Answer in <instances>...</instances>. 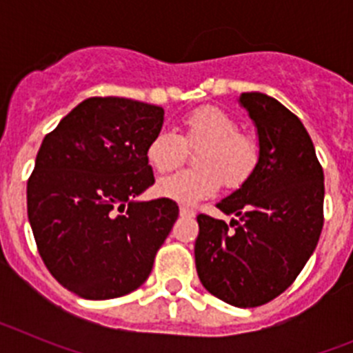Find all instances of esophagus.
I'll list each match as a JSON object with an SVG mask.
<instances>
[{"label":"esophagus","mask_w":353,"mask_h":353,"mask_svg":"<svg viewBox=\"0 0 353 353\" xmlns=\"http://www.w3.org/2000/svg\"><path fill=\"white\" fill-rule=\"evenodd\" d=\"M194 214L196 212L192 210L191 207H185V205H182V207H180V215H183V217H194Z\"/></svg>","instance_id":"1"}]
</instances>
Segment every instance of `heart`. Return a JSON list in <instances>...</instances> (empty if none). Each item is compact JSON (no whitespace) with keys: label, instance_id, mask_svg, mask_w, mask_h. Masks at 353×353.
<instances>
[{"label":"heart","instance_id":"b5f03b06","mask_svg":"<svg viewBox=\"0 0 353 353\" xmlns=\"http://www.w3.org/2000/svg\"><path fill=\"white\" fill-rule=\"evenodd\" d=\"M182 136L161 129L146 145V159L159 174L180 168L187 148L196 152V170L182 171L162 180L157 191L182 203H194L208 198L221 187H239L256 168L260 146L251 134L239 130L230 113L215 105H203L187 113L180 121Z\"/></svg>","mask_w":353,"mask_h":353}]
</instances>
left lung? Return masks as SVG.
I'll list each match as a JSON object with an SVG mask.
<instances>
[{
	"label": "left lung",
	"instance_id": "left-lung-1",
	"mask_svg": "<svg viewBox=\"0 0 353 353\" xmlns=\"http://www.w3.org/2000/svg\"><path fill=\"white\" fill-rule=\"evenodd\" d=\"M258 129L260 157L240 189L217 203L239 221L199 214V281L236 307L274 301L310 260L323 228V170L302 121L265 93L240 95Z\"/></svg>",
	"mask_w": 353,
	"mask_h": 353
}]
</instances>
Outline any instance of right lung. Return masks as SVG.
Instances as JSON below:
<instances>
[{
    "instance_id": "right-lung-1",
    "label": "right lung",
    "mask_w": 353,
    "mask_h": 353,
    "mask_svg": "<svg viewBox=\"0 0 353 353\" xmlns=\"http://www.w3.org/2000/svg\"><path fill=\"white\" fill-rule=\"evenodd\" d=\"M164 109L90 97L43 138L28 179V219L56 281L90 301L134 292L152 272L179 207L134 201L154 185L146 145Z\"/></svg>"
}]
</instances>
